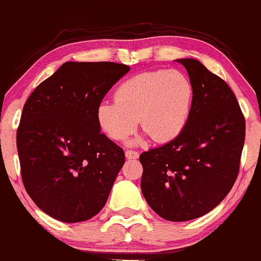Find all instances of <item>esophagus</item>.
I'll use <instances>...</instances> for the list:
<instances>
[{
  "mask_svg": "<svg viewBox=\"0 0 261 261\" xmlns=\"http://www.w3.org/2000/svg\"><path fill=\"white\" fill-rule=\"evenodd\" d=\"M125 156L127 159H138L139 158V152L138 151H134V150H127V151L125 152Z\"/></svg>",
  "mask_w": 261,
  "mask_h": 261,
  "instance_id": "esophagus-1",
  "label": "esophagus"
}]
</instances>
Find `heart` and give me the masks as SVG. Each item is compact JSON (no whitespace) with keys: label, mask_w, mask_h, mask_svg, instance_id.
<instances>
[{"label":"heart","mask_w":261,"mask_h":261,"mask_svg":"<svg viewBox=\"0 0 261 261\" xmlns=\"http://www.w3.org/2000/svg\"><path fill=\"white\" fill-rule=\"evenodd\" d=\"M194 86L179 70H155L123 81L115 101L101 102L97 121L110 139L122 141L139 123L153 141L165 142L179 136L190 119ZM141 139L133 142L138 145Z\"/></svg>","instance_id":"b5f03b06"}]
</instances>
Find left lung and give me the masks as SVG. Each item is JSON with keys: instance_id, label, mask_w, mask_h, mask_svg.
Segmentation results:
<instances>
[{"instance_id": "1", "label": "left lung", "mask_w": 261, "mask_h": 261, "mask_svg": "<svg viewBox=\"0 0 261 261\" xmlns=\"http://www.w3.org/2000/svg\"><path fill=\"white\" fill-rule=\"evenodd\" d=\"M194 86L190 119L179 136L140 155L141 191L169 221L205 215L229 194L238 177L245 119L234 92L195 59L176 60Z\"/></svg>"}]
</instances>
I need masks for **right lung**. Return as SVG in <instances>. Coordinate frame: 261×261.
I'll use <instances>...</instances> for the list:
<instances>
[{"label": "right lung", "instance_id": "obj_1", "mask_svg": "<svg viewBox=\"0 0 261 261\" xmlns=\"http://www.w3.org/2000/svg\"><path fill=\"white\" fill-rule=\"evenodd\" d=\"M130 67L65 62L27 98L17 130L24 189L43 213L86 221L105 206L125 153L98 125V105Z\"/></svg>", "mask_w": 261, "mask_h": 261}]
</instances>
